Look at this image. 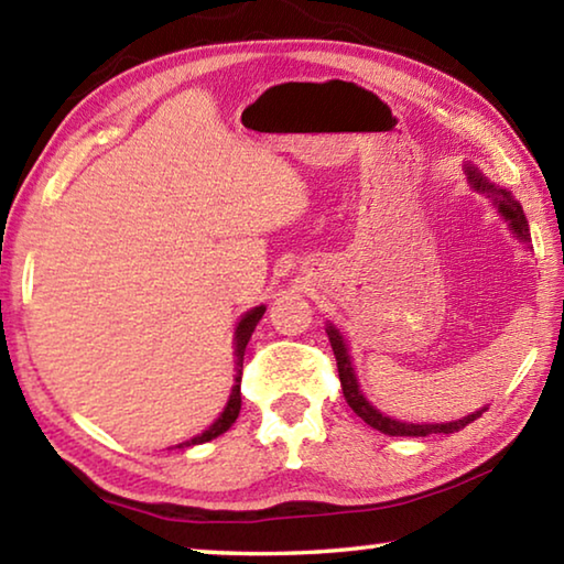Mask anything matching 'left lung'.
<instances>
[{
  "instance_id": "8db88e82",
  "label": "left lung",
  "mask_w": 564,
  "mask_h": 564,
  "mask_svg": "<svg viewBox=\"0 0 564 564\" xmlns=\"http://www.w3.org/2000/svg\"><path fill=\"white\" fill-rule=\"evenodd\" d=\"M467 178H470V184L475 191H480V194H488L492 198V204L498 206V212L505 216V221L510 224L512 234L520 238V241L528 243L530 241V228H528V218H524L522 214V206L514 202L510 191H505L500 186L490 184L488 178H485L480 171H477L475 166H467L465 169ZM326 333H328V340H330V348H333V356H336V362H338V376H340V386H343V395H346L348 405L352 408V413L360 415L362 420L370 427H376V431L386 433V435H395V437H425V435H435V433H457L460 427H465L467 423H473L475 417L482 415V410H477V413L467 415L463 420H453V423H425V425H417V423H400V420H393L380 413L378 408H373L368 403V398L362 395V390L358 386L356 380V370H352V362H350V356H348V346L346 340H343L340 330L333 326V323H328L326 326Z\"/></svg>"
}]
</instances>
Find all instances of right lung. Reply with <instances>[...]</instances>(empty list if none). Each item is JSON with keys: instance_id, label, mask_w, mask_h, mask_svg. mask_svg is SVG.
I'll return each mask as SVG.
<instances>
[{"instance_id": "right-lung-1", "label": "right lung", "mask_w": 564, "mask_h": 564, "mask_svg": "<svg viewBox=\"0 0 564 564\" xmlns=\"http://www.w3.org/2000/svg\"><path fill=\"white\" fill-rule=\"evenodd\" d=\"M265 313V305H259V308L248 311L246 316L238 321L236 326V343H234V352H236V376H234V388H231V398H228V403L224 408V413L218 415L216 423L208 427V431H204L202 435L191 437V441L181 443L178 447H188V445H202V443H208L214 441V437H218L221 433H226L228 427H231L236 423L238 417V410H241V373H243V352H246V346L248 340H251V333L256 328V323H259L263 318Z\"/></svg>"}]
</instances>
